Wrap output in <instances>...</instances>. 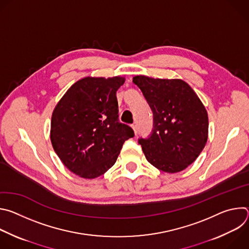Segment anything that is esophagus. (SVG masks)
Masks as SVG:
<instances>
[{"label": "esophagus", "mask_w": 249, "mask_h": 249, "mask_svg": "<svg viewBox=\"0 0 249 249\" xmlns=\"http://www.w3.org/2000/svg\"><path fill=\"white\" fill-rule=\"evenodd\" d=\"M132 128H133V130H134L135 136H137V134H138V129H137V126H136V125H132Z\"/></svg>", "instance_id": "obj_1"}]
</instances>
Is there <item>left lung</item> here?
Wrapping results in <instances>:
<instances>
[{
  "instance_id": "left-lung-1",
  "label": "left lung",
  "mask_w": 249,
  "mask_h": 249,
  "mask_svg": "<svg viewBox=\"0 0 249 249\" xmlns=\"http://www.w3.org/2000/svg\"><path fill=\"white\" fill-rule=\"evenodd\" d=\"M137 85L154 113V129L139 143L158 169L176 173L194 162L208 140V113L192 88L180 79L136 76Z\"/></svg>"
}]
</instances>
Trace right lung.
<instances>
[{
  "label": "right lung",
  "mask_w": 249,
  "mask_h": 249,
  "mask_svg": "<svg viewBox=\"0 0 249 249\" xmlns=\"http://www.w3.org/2000/svg\"><path fill=\"white\" fill-rule=\"evenodd\" d=\"M123 77H86L59 100L52 113L50 139L64 165L86 179L107 171L134 131L118 122L116 91Z\"/></svg>",
  "instance_id": "right-lung-1"
}]
</instances>
